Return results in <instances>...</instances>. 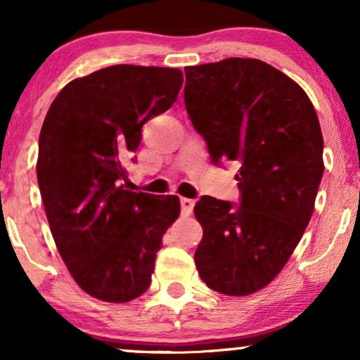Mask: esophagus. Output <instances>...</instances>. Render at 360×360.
Masks as SVG:
<instances>
[{
  "instance_id": "obj_1",
  "label": "esophagus",
  "mask_w": 360,
  "mask_h": 360,
  "mask_svg": "<svg viewBox=\"0 0 360 360\" xmlns=\"http://www.w3.org/2000/svg\"><path fill=\"white\" fill-rule=\"evenodd\" d=\"M193 208H194V200H191V198H181V212H183V214H191L193 213Z\"/></svg>"
}]
</instances>
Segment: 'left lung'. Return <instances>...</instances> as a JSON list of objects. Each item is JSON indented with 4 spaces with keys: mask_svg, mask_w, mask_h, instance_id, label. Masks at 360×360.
I'll use <instances>...</instances> for the list:
<instances>
[{
    "mask_svg": "<svg viewBox=\"0 0 360 360\" xmlns=\"http://www.w3.org/2000/svg\"><path fill=\"white\" fill-rule=\"evenodd\" d=\"M184 103L214 164L237 162L240 206L203 196L194 252L210 289L247 296L283 271L307 230L323 176V135L303 88L259 59L184 68Z\"/></svg>",
    "mask_w": 360,
    "mask_h": 360,
    "instance_id": "obj_1",
    "label": "left lung"
}]
</instances>
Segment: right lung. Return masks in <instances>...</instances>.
I'll return each instance as SVG.
<instances>
[{"instance_id": "add662e5", "label": "right lung", "mask_w": 360, "mask_h": 360, "mask_svg": "<svg viewBox=\"0 0 360 360\" xmlns=\"http://www.w3.org/2000/svg\"><path fill=\"white\" fill-rule=\"evenodd\" d=\"M183 72L120 64L65 84L44 120L37 179L65 267L82 291L127 303L150 286L181 203L127 188L143 123L177 100Z\"/></svg>"}]
</instances>
